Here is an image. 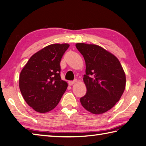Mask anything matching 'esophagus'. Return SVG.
Masks as SVG:
<instances>
[{"label":"esophagus","mask_w":146,"mask_h":146,"mask_svg":"<svg viewBox=\"0 0 146 146\" xmlns=\"http://www.w3.org/2000/svg\"><path fill=\"white\" fill-rule=\"evenodd\" d=\"M76 82H77V80H76V79L74 80V81H69V84L70 86H71V85L74 84V83Z\"/></svg>","instance_id":"1"}]
</instances>
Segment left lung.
I'll return each mask as SVG.
<instances>
[{
  "instance_id": "left-lung-1",
  "label": "left lung",
  "mask_w": 146,
  "mask_h": 146,
  "mask_svg": "<svg viewBox=\"0 0 146 146\" xmlns=\"http://www.w3.org/2000/svg\"><path fill=\"white\" fill-rule=\"evenodd\" d=\"M86 62L84 82L87 92L81 98L82 106L93 114L112 108L125 88V74L118 58L96 44L77 43Z\"/></svg>"
}]
</instances>
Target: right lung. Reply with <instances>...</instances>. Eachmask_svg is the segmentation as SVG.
Returning a JSON list of instances; mask_svg holds the SVG:
<instances>
[{
  "instance_id": "obj_1",
  "label": "right lung",
  "mask_w": 146,
  "mask_h": 146,
  "mask_svg": "<svg viewBox=\"0 0 146 146\" xmlns=\"http://www.w3.org/2000/svg\"><path fill=\"white\" fill-rule=\"evenodd\" d=\"M69 44H52L36 52L24 67L19 89L28 105L39 113L55 108L66 91L60 77V62Z\"/></svg>"
}]
</instances>
